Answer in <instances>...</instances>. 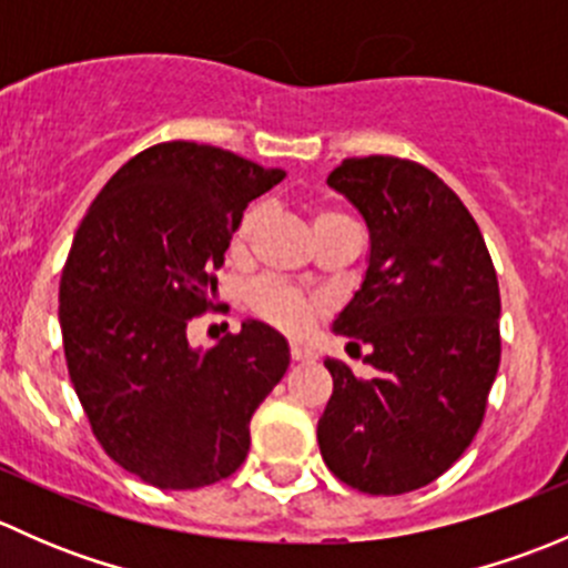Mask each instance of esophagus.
Segmentation results:
<instances>
[{"label":"esophagus","instance_id":"esophagus-1","mask_svg":"<svg viewBox=\"0 0 568 568\" xmlns=\"http://www.w3.org/2000/svg\"><path fill=\"white\" fill-rule=\"evenodd\" d=\"M291 359H296V363H311V359H316V352L307 343L294 341L291 343Z\"/></svg>","mask_w":568,"mask_h":568}]
</instances>
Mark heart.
I'll use <instances>...</instances> for the list:
<instances>
[{
  "label": "heart",
  "instance_id": "heart-1",
  "mask_svg": "<svg viewBox=\"0 0 568 568\" xmlns=\"http://www.w3.org/2000/svg\"><path fill=\"white\" fill-rule=\"evenodd\" d=\"M261 220H263L261 203H252L242 211L236 227H233V239H231L233 252L247 250L250 239L255 236ZM337 220H352V216H346L343 211L329 209V211H321L316 216V225H326V222H337ZM247 305L257 318L277 326V329L288 332V335L305 332L307 326H311V321L316 318V313L321 311L318 296L307 294V291L296 288V285L285 283V280H277V277H263L257 280V283H252L247 291Z\"/></svg>",
  "mask_w": 568,
  "mask_h": 568
}]
</instances>
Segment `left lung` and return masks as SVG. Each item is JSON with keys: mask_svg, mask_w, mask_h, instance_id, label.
Wrapping results in <instances>:
<instances>
[{"mask_svg": "<svg viewBox=\"0 0 568 568\" xmlns=\"http://www.w3.org/2000/svg\"><path fill=\"white\" fill-rule=\"evenodd\" d=\"M371 231L363 288L332 329L365 343L374 379L324 359L332 398L318 420L326 467L365 495L437 480L473 443L500 368V288L459 194L423 164L346 159L326 178Z\"/></svg>", "mask_w": 568, "mask_h": 568, "instance_id": "obj_1", "label": "left lung"}]
</instances>
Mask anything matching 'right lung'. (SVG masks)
Wrapping results in <instances>:
<instances>
[{"label": "right lung", "mask_w": 568, "mask_h": 568, "mask_svg": "<svg viewBox=\"0 0 568 568\" xmlns=\"http://www.w3.org/2000/svg\"><path fill=\"white\" fill-rule=\"evenodd\" d=\"M285 178L197 142L123 164L84 214L60 280L68 374L109 459L159 489H200L242 467L250 420L288 371V343L244 321L192 348L216 268L250 200Z\"/></svg>", "instance_id": "1"}]
</instances>
